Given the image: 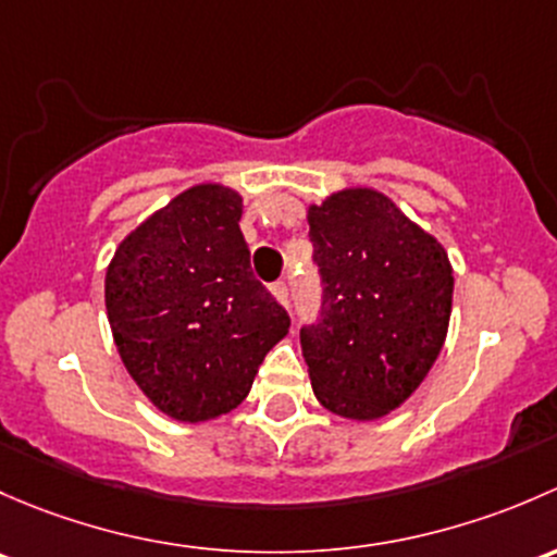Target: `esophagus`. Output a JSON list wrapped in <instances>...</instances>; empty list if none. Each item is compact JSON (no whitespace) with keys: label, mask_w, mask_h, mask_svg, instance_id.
Segmentation results:
<instances>
[{"label":"esophagus","mask_w":557,"mask_h":557,"mask_svg":"<svg viewBox=\"0 0 557 557\" xmlns=\"http://www.w3.org/2000/svg\"><path fill=\"white\" fill-rule=\"evenodd\" d=\"M273 297L281 302L284 308H289V286H286V281H276V284L271 286Z\"/></svg>","instance_id":"obj_1"}]
</instances>
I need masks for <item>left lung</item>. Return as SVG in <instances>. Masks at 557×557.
I'll return each mask as SVG.
<instances>
[{
	"label": "left lung",
	"mask_w": 557,
	"mask_h": 557,
	"mask_svg": "<svg viewBox=\"0 0 557 557\" xmlns=\"http://www.w3.org/2000/svg\"><path fill=\"white\" fill-rule=\"evenodd\" d=\"M321 319L300 346L326 410L375 421L421 386L443 351L453 308L448 251L372 187L308 206Z\"/></svg>",
	"instance_id": "obj_1"
}]
</instances>
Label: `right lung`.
I'll use <instances>...</instances> for the list:
<instances>
[{
  "mask_svg": "<svg viewBox=\"0 0 557 557\" xmlns=\"http://www.w3.org/2000/svg\"><path fill=\"white\" fill-rule=\"evenodd\" d=\"M240 195L195 185L120 240L104 300L114 346L145 397L185 423L238 407L289 317L251 276Z\"/></svg>",
  "mask_w": 557,
  "mask_h": 557,
  "instance_id": "right-lung-1",
  "label": "right lung"
}]
</instances>
